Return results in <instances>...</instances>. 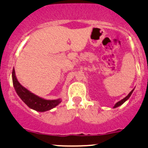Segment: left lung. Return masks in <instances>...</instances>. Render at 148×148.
<instances>
[{
  "label": "left lung",
  "mask_w": 148,
  "mask_h": 148,
  "mask_svg": "<svg viewBox=\"0 0 148 148\" xmlns=\"http://www.w3.org/2000/svg\"><path fill=\"white\" fill-rule=\"evenodd\" d=\"M133 91H134V89H133V90H132V91H131V92H130V93H129L128 95H127V96H126L125 97H124V98H123V99H122L121 100H120V101H118V103H115V106H113V108H118V107H119V106H121V105H123V103H125V101H127V100H128L129 98H130V97L131 96V95H132V92H133Z\"/></svg>",
  "instance_id": "1"
}]
</instances>
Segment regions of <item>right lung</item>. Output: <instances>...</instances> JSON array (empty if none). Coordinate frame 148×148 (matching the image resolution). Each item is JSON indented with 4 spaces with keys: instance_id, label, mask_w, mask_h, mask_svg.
Masks as SVG:
<instances>
[{
    "instance_id": "right-lung-1",
    "label": "right lung",
    "mask_w": 148,
    "mask_h": 148,
    "mask_svg": "<svg viewBox=\"0 0 148 148\" xmlns=\"http://www.w3.org/2000/svg\"><path fill=\"white\" fill-rule=\"evenodd\" d=\"M12 79L13 87L18 96L29 108L34 110L38 112H45L53 109L61 103L62 100L60 98L56 100H45L42 97L35 95L26 89L18 82L14 68L12 72Z\"/></svg>"
}]
</instances>
